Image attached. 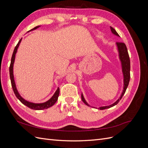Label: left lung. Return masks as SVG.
<instances>
[{
  "mask_svg": "<svg viewBox=\"0 0 148 148\" xmlns=\"http://www.w3.org/2000/svg\"><path fill=\"white\" fill-rule=\"evenodd\" d=\"M110 28L112 33L115 36H118V37H120V36L117 33V31L115 30V29H114L112 27H111V26ZM116 46H117V51H118V53H119V58L120 61L121 62L122 71L123 76V91H122V94H121L120 97L114 103H113L112 104L107 106L100 107L99 108H98L100 110H104V109L110 108V107H113L118 104L119 102L120 101L121 99H122V97L124 95L125 91H126V89H127V88L128 86V84H129L130 79V58H129V55L128 53L127 46L123 42H116ZM82 99L83 102L86 106H90L88 104V102L86 101V100L84 99V96H83L82 93Z\"/></svg>",
  "mask_w": 148,
  "mask_h": 148,
  "instance_id": "left-lung-1",
  "label": "left lung"
}]
</instances>
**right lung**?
Here are the masks:
<instances>
[{"label":"right lung","mask_w":148,"mask_h":148,"mask_svg":"<svg viewBox=\"0 0 148 148\" xmlns=\"http://www.w3.org/2000/svg\"><path fill=\"white\" fill-rule=\"evenodd\" d=\"M40 26H39V25L36 26V27H34L32 29L29 30V31H28V32H29V31H33L34 29H36L37 28L40 27ZM21 39H22V38L20 40L19 42H18L17 45L16 46V47L14 49V51H13L12 57V59H11V63H10V68H9L10 77L11 84H12V86L13 88V92H14L16 97L18 98V99H19L22 104H23L24 105L27 106L28 107H29V108H30L31 109L43 110V109L49 108V107H51V106H52L53 104H54L58 99V97H59V92H60L59 88H57L56 91L55 92L54 94H53V95L51 97L50 99H49L47 101H46L45 102H42V103H33V102H31L26 101L20 96L18 91V90H17L16 84L15 82V79H14V75H13V65H14V62H15V55H16V52H17V49L19 47L21 41Z\"/></svg>","instance_id":"obj_1"}]
</instances>
